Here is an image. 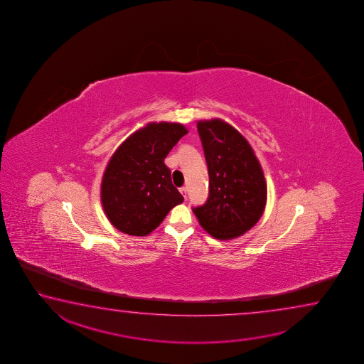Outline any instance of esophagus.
Wrapping results in <instances>:
<instances>
[{
	"mask_svg": "<svg viewBox=\"0 0 364 364\" xmlns=\"http://www.w3.org/2000/svg\"><path fill=\"white\" fill-rule=\"evenodd\" d=\"M179 192L182 193V196L183 198H187V192H188V190H187V187H182V188H179Z\"/></svg>",
	"mask_w": 364,
	"mask_h": 364,
	"instance_id": "34e87169",
	"label": "esophagus"
}]
</instances>
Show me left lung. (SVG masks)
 Instances as JSON below:
<instances>
[{"label":"left lung","mask_w":364,"mask_h":364,"mask_svg":"<svg viewBox=\"0 0 364 364\" xmlns=\"http://www.w3.org/2000/svg\"><path fill=\"white\" fill-rule=\"evenodd\" d=\"M209 171V198L192 211L216 240H233L252 228L265 210L267 188L251 145L223 119L198 121Z\"/></svg>","instance_id":"1"}]
</instances>
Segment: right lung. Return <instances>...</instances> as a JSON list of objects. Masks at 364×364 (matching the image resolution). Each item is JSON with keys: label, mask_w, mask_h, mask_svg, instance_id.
Here are the masks:
<instances>
[{"label": "right lung", "mask_w": 364, "mask_h": 364, "mask_svg": "<svg viewBox=\"0 0 364 364\" xmlns=\"http://www.w3.org/2000/svg\"><path fill=\"white\" fill-rule=\"evenodd\" d=\"M187 132L183 124L150 122L118 146L100 186L102 205L114 228L126 235H148L183 203L164 159Z\"/></svg>", "instance_id": "obj_1"}]
</instances>
